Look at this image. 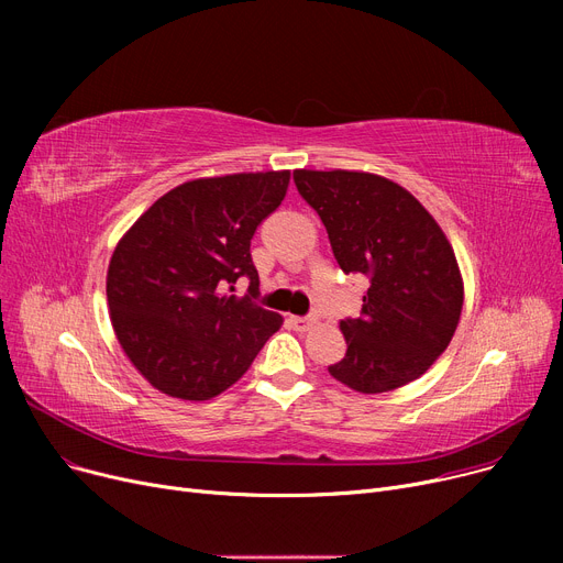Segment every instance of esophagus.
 <instances>
[{
  "instance_id": "1",
  "label": "esophagus",
  "mask_w": 563,
  "mask_h": 563,
  "mask_svg": "<svg viewBox=\"0 0 563 563\" xmlns=\"http://www.w3.org/2000/svg\"><path fill=\"white\" fill-rule=\"evenodd\" d=\"M289 321H291V327L297 329V331H308V329H312L314 323H317L314 317H289Z\"/></svg>"
}]
</instances>
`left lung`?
I'll return each instance as SVG.
<instances>
[{"instance_id":"obj_1","label":"left lung","mask_w":563,"mask_h":563,"mask_svg":"<svg viewBox=\"0 0 563 563\" xmlns=\"http://www.w3.org/2000/svg\"><path fill=\"white\" fill-rule=\"evenodd\" d=\"M294 185L327 228L340 269L369 280L361 317L340 321L346 353L331 376L365 395L420 378L452 342L463 308L445 232L380 175L301 168Z\"/></svg>"}]
</instances>
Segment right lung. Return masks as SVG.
I'll use <instances>...</instances> for the list:
<instances>
[{
    "instance_id": "add662e5",
    "label": "right lung",
    "mask_w": 563,
    "mask_h": 563,
    "mask_svg": "<svg viewBox=\"0 0 563 563\" xmlns=\"http://www.w3.org/2000/svg\"><path fill=\"white\" fill-rule=\"evenodd\" d=\"M289 170L234 173L164 194L118 242L107 301L134 367L170 397L205 401L251 367L283 317L264 310L251 240L283 202ZM250 280L246 298L229 291Z\"/></svg>"
}]
</instances>
